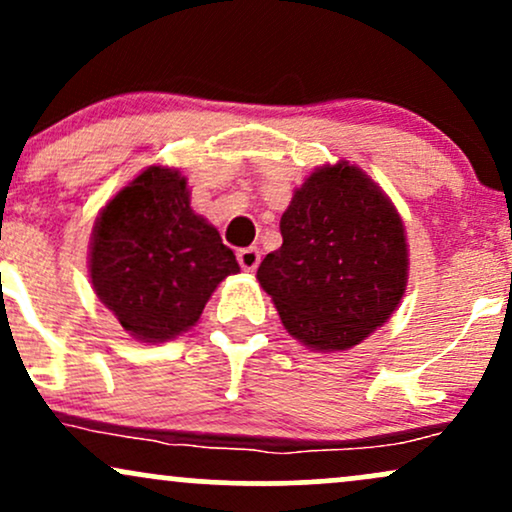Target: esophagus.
I'll return each mask as SVG.
<instances>
[{"label": "esophagus", "instance_id": "esophagus-1", "mask_svg": "<svg viewBox=\"0 0 512 512\" xmlns=\"http://www.w3.org/2000/svg\"><path fill=\"white\" fill-rule=\"evenodd\" d=\"M238 264L245 269V272H255L257 264H260V250L257 248L238 250Z\"/></svg>", "mask_w": 512, "mask_h": 512}]
</instances>
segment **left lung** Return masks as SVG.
Segmentation results:
<instances>
[{
  "instance_id": "obj_1",
  "label": "left lung",
  "mask_w": 512,
  "mask_h": 512,
  "mask_svg": "<svg viewBox=\"0 0 512 512\" xmlns=\"http://www.w3.org/2000/svg\"><path fill=\"white\" fill-rule=\"evenodd\" d=\"M279 228L284 243L264 257L257 281L291 337L313 351H346L390 320L407 291V236L361 168H315Z\"/></svg>"
}]
</instances>
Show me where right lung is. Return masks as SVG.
Segmentation results:
<instances>
[{"instance_id": "right-lung-1", "label": "right lung", "mask_w": 512, "mask_h": 512, "mask_svg": "<svg viewBox=\"0 0 512 512\" xmlns=\"http://www.w3.org/2000/svg\"><path fill=\"white\" fill-rule=\"evenodd\" d=\"M238 272L219 231L192 211L175 168L142 170L93 226V291L139 342H168L195 327L216 286Z\"/></svg>"}]
</instances>
